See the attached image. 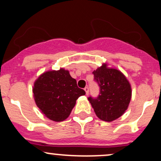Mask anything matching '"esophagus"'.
I'll return each mask as SVG.
<instances>
[{
  "label": "esophagus",
  "mask_w": 161,
  "mask_h": 161,
  "mask_svg": "<svg viewBox=\"0 0 161 161\" xmlns=\"http://www.w3.org/2000/svg\"><path fill=\"white\" fill-rule=\"evenodd\" d=\"M84 90H85V92H86V95H88V93H89V89H88V87H86V88H84Z\"/></svg>",
  "instance_id": "34e87169"
}]
</instances>
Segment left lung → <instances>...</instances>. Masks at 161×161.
Listing matches in <instances>:
<instances>
[{
	"label": "left lung",
	"mask_w": 161,
	"mask_h": 161,
	"mask_svg": "<svg viewBox=\"0 0 161 161\" xmlns=\"http://www.w3.org/2000/svg\"><path fill=\"white\" fill-rule=\"evenodd\" d=\"M100 87V95L96 98L89 97L95 114L100 119L112 122L120 117L128 108L132 88L126 77L119 70L103 64L93 73Z\"/></svg>",
	"instance_id": "1"
}]
</instances>
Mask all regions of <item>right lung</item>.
<instances>
[{"label":"right lung","mask_w":161,"mask_h":161,"mask_svg":"<svg viewBox=\"0 0 161 161\" xmlns=\"http://www.w3.org/2000/svg\"><path fill=\"white\" fill-rule=\"evenodd\" d=\"M34 99L41 112L51 120H65L79 97L86 92L77 86L68 70H49L39 75L33 86Z\"/></svg>","instance_id":"add662e5"}]
</instances>
